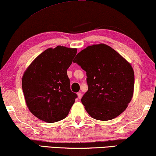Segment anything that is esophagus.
Returning a JSON list of instances; mask_svg holds the SVG:
<instances>
[{"mask_svg":"<svg viewBox=\"0 0 156 156\" xmlns=\"http://www.w3.org/2000/svg\"><path fill=\"white\" fill-rule=\"evenodd\" d=\"M77 95H78V99H81V98H82V96H83V94H82V93H81V92H78Z\"/></svg>","mask_w":156,"mask_h":156,"instance_id":"obj_1","label":"esophagus"}]
</instances>
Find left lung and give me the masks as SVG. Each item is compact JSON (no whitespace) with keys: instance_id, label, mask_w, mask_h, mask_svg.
Instances as JSON below:
<instances>
[{"instance_id":"left-lung-1","label":"left lung","mask_w":156,"mask_h":156,"mask_svg":"<svg viewBox=\"0 0 156 156\" xmlns=\"http://www.w3.org/2000/svg\"><path fill=\"white\" fill-rule=\"evenodd\" d=\"M87 74L88 90L81 101L92 118L109 120L124 111L133 96V69L119 53L105 44L88 46L76 55Z\"/></svg>"}]
</instances>
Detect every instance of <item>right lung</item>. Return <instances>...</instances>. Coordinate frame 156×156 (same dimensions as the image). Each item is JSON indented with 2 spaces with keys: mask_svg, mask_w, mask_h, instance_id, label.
Here are the masks:
<instances>
[{
  "mask_svg": "<svg viewBox=\"0 0 156 156\" xmlns=\"http://www.w3.org/2000/svg\"><path fill=\"white\" fill-rule=\"evenodd\" d=\"M77 53L76 48H48L29 65L22 77V90L29 111L47 122L63 120L77 94L71 90L67 69Z\"/></svg>",
  "mask_w": 156,
  "mask_h": 156,
  "instance_id": "right-lung-1",
  "label": "right lung"
}]
</instances>
